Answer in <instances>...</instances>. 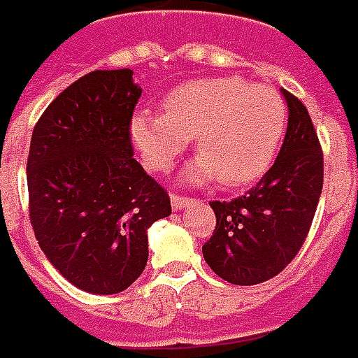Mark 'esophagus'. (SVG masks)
Instances as JSON below:
<instances>
[{
  "mask_svg": "<svg viewBox=\"0 0 358 358\" xmlns=\"http://www.w3.org/2000/svg\"><path fill=\"white\" fill-rule=\"evenodd\" d=\"M187 204H189V199H187V196H181V194H171V208H173L175 212L183 210Z\"/></svg>",
  "mask_w": 358,
  "mask_h": 358,
  "instance_id": "1",
  "label": "esophagus"
}]
</instances>
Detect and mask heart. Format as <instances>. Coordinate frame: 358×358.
Listing matches in <instances>:
<instances>
[{"label":"heart","instance_id":"1","mask_svg":"<svg viewBox=\"0 0 358 358\" xmlns=\"http://www.w3.org/2000/svg\"><path fill=\"white\" fill-rule=\"evenodd\" d=\"M287 125V108L272 86L239 77L187 80L164 98V113L134 111L131 143L144 166L166 171L194 136L200 158L187 167L191 183H255L272 166Z\"/></svg>","mask_w":358,"mask_h":358}]
</instances>
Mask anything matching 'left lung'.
Segmentation results:
<instances>
[{"instance_id":"left-lung-1","label":"left lung","mask_w":358,"mask_h":358,"mask_svg":"<svg viewBox=\"0 0 358 358\" xmlns=\"http://www.w3.org/2000/svg\"><path fill=\"white\" fill-rule=\"evenodd\" d=\"M287 133L273 166L247 194L214 200L215 229L202 255L222 280L256 285L293 260L313 225L324 183V154L305 103L281 90Z\"/></svg>"}]
</instances>
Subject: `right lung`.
<instances>
[{
	"instance_id": "obj_1",
	"label": "right lung",
	"mask_w": 358,
	"mask_h": 358,
	"mask_svg": "<svg viewBox=\"0 0 358 358\" xmlns=\"http://www.w3.org/2000/svg\"><path fill=\"white\" fill-rule=\"evenodd\" d=\"M133 71H92L38 119L27 162L30 224L75 287L113 295L148 262V227L171 214L167 191L133 158Z\"/></svg>"
}]
</instances>
